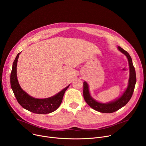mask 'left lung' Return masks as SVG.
Here are the masks:
<instances>
[{
	"label": "left lung",
	"instance_id": "obj_1",
	"mask_svg": "<svg viewBox=\"0 0 146 146\" xmlns=\"http://www.w3.org/2000/svg\"><path fill=\"white\" fill-rule=\"evenodd\" d=\"M117 49L123 54L125 55L128 59L129 68V77L128 80V84L122 95L118 98L114 99L112 101L107 103H102L94 99L91 95L89 86L86 81H84V88H83V96L84 100L88 105L95 110L104 113H111L115 112L124 106H125L127 103L131 99L133 92L134 91L135 84L136 82V76L135 68L132 63V59L129 53L122 49L119 46L117 47Z\"/></svg>",
	"mask_w": 146,
	"mask_h": 146
}]
</instances>
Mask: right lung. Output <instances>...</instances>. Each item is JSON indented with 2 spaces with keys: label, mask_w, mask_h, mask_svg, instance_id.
Listing matches in <instances>:
<instances>
[{
  "label": "right lung",
  "mask_w": 146,
  "mask_h": 146,
  "mask_svg": "<svg viewBox=\"0 0 146 146\" xmlns=\"http://www.w3.org/2000/svg\"><path fill=\"white\" fill-rule=\"evenodd\" d=\"M21 52L17 54L13 62L10 75L11 87L18 103L24 109L36 114H48L55 111L60 105L64 94L70 84L55 95L47 98L39 99L30 96L21 87L17 78V62Z\"/></svg>",
  "instance_id": "right-lung-1"
}]
</instances>
